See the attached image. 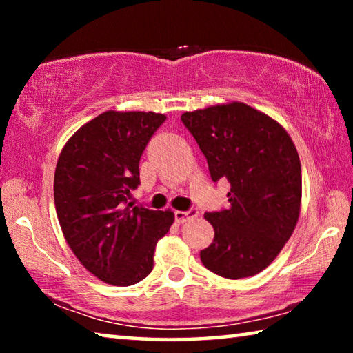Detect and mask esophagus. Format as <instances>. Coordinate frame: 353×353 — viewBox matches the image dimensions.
<instances>
[{
    "mask_svg": "<svg viewBox=\"0 0 353 353\" xmlns=\"http://www.w3.org/2000/svg\"><path fill=\"white\" fill-rule=\"evenodd\" d=\"M199 214V212L196 210V208H191V210H188V212H181V210H177L176 213H174V216H176V221L179 224H183V223H187L188 219H193V218H196Z\"/></svg>",
    "mask_w": 353,
    "mask_h": 353,
    "instance_id": "obj_1",
    "label": "esophagus"
}]
</instances>
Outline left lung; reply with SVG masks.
Listing matches in <instances>:
<instances>
[{
	"label": "left lung",
	"mask_w": 353,
	"mask_h": 353,
	"mask_svg": "<svg viewBox=\"0 0 353 353\" xmlns=\"http://www.w3.org/2000/svg\"><path fill=\"white\" fill-rule=\"evenodd\" d=\"M181 118L205 155L213 182H230V207L205 213L214 238L201 260L225 279L252 277L276 260L296 229L302 171L294 143L276 119L238 101Z\"/></svg>",
	"instance_id": "left-lung-1"
}]
</instances>
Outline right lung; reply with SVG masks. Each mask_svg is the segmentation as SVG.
I'll list each match as a JSON object with an SVG mask.
<instances>
[{"label":"right lung","instance_id":"1","mask_svg":"<svg viewBox=\"0 0 353 353\" xmlns=\"http://www.w3.org/2000/svg\"><path fill=\"white\" fill-rule=\"evenodd\" d=\"M166 119L155 112L107 110L70 137L57 159L54 204L62 234L88 272L113 286L139 283L154 266L174 213L134 207L139 163Z\"/></svg>","mask_w":353,"mask_h":353}]
</instances>
